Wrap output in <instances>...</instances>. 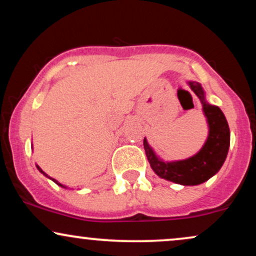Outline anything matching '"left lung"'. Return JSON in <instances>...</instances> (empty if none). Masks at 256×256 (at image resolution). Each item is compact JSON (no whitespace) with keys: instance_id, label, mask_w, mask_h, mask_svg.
<instances>
[{"instance_id":"obj_1","label":"left lung","mask_w":256,"mask_h":256,"mask_svg":"<svg viewBox=\"0 0 256 256\" xmlns=\"http://www.w3.org/2000/svg\"><path fill=\"white\" fill-rule=\"evenodd\" d=\"M189 85L201 101L210 126L208 138L201 150L186 160L164 162L155 155L146 138L143 146L152 171L158 177L182 185H198L208 180L222 168L230 146V128L222 110L206 101L201 84L189 82Z\"/></svg>"}]
</instances>
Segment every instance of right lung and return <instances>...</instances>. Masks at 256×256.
<instances>
[{
	"mask_svg": "<svg viewBox=\"0 0 256 256\" xmlns=\"http://www.w3.org/2000/svg\"><path fill=\"white\" fill-rule=\"evenodd\" d=\"M37 168H38V171H40V173H43V174H44V176H46V177H48V176H46V173H44V172L42 171V168H40V166H37ZM49 178H50V177H49ZM50 179H52V182H54V183H56L58 185H60V186H62V188H64V185H62V184H60V183H58V180H55V179H52V178H50Z\"/></svg>",
	"mask_w": 256,
	"mask_h": 256,
	"instance_id": "obj_1",
	"label": "right lung"
}]
</instances>
